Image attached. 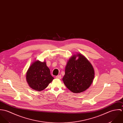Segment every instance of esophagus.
<instances>
[{"label": "esophagus", "instance_id": "esophagus-1", "mask_svg": "<svg viewBox=\"0 0 123 123\" xmlns=\"http://www.w3.org/2000/svg\"><path fill=\"white\" fill-rule=\"evenodd\" d=\"M55 77L57 79H61V75H58L56 76Z\"/></svg>", "mask_w": 123, "mask_h": 123}]
</instances>
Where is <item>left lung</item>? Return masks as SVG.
Returning a JSON list of instances; mask_svg holds the SVG:
<instances>
[{
  "instance_id": "obj_1",
  "label": "left lung",
  "mask_w": 123,
  "mask_h": 123,
  "mask_svg": "<svg viewBox=\"0 0 123 123\" xmlns=\"http://www.w3.org/2000/svg\"><path fill=\"white\" fill-rule=\"evenodd\" d=\"M94 76L95 71L92 64L84 55L78 53L69 59L62 80L70 91L77 94L88 89Z\"/></svg>"
}]
</instances>
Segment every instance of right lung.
Returning <instances> with one entry per match:
<instances>
[{
	"label": "right lung",
	"instance_id": "obj_1",
	"mask_svg": "<svg viewBox=\"0 0 123 123\" xmlns=\"http://www.w3.org/2000/svg\"><path fill=\"white\" fill-rule=\"evenodd\" d=\"M54 79L45 61L33 62L26 73V80L29 86L37 91L45 89Z\"/></svg>",
	"mask_w": 123,
	"mask_h": 123
}]
</instances>
